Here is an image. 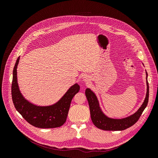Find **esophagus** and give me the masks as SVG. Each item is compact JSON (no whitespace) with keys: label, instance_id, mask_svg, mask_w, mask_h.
<instances>
[{"label":"esophagus","instance_id":"obj_1","mask_svg":"<svg viewBox=\"0 0 158 158\" xmlns=\"http://www.w3.org/2000/svg\"><path fill=\"white\" fill-rule=\"evenodd\" d=\"M83 80L84 82H89V78L88 75H85L83 77Z\"/></svg>","mask_w":158,"mask_h":158}]
</instances>
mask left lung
Listing matches in <instances>:
<instances>
[{"label": "left lung", "instance_id": "8db88e82", "mask_svg": "<svg viewBox=\"0 0 158 158\" xmlns=\"http://www.w3.org/2000/svg\"><path fill=\"white\" fill-rule=\"evenodd\" d=\"M148 74L146 73V80ZM147 84V92L146 96L144 103L141 107L138 109V111L132 114L130 117H128L121 119H114L107 117L102 112L101 108L99 107L98 100L96 95L89 88L85 89V96L87 98L89 103L90 115L94 125L99 129L103 131H123L125 129L132 127L138 121L142 112L146 107L149 98V85L148 81Z\"/></svg>", "mask_w": 158, "mask_h": 158}]
</instances>
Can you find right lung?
<instances>
[{
    "mask_svg": "<svg viewBox=\"0 0 158 158\" xmlns=\"http://www.w3.org/2000/svg\"><path fill=\"white\" fill-rule=\"evenodd\" d=\"M18 57L13 70L12 82V98L14 107L30 125L41 128L60 127L66 122L71 101L80 90V85L75 84L71 86L58 102L50 106H35L23 97L17 82Z\"/></svg>",
    "mask_w": 158,
    "mask_h": 158,
    "instance_id": "obj_1",
    "label": "right lung"
}]
</instances>
